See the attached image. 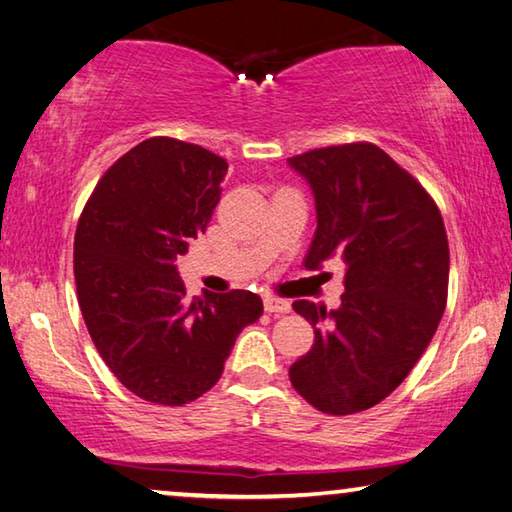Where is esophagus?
Instances as JSON below:
<instances>
[{
    "label": "esophagus",
    "mask_w": 512,
    "mask_h": 512,
    "mask_svg": "<svg viewBox=\"0 0 512 512\" xmlns=\"http://www.w3.org/2000/svg\"><path fill=\"white\" fill-rule=\"evenodd\" d=\"M264 309L268 314H289L291 311V302L284 298H275V296H266L264 298Z\"/></svg>",
    "instance_id": "34e87169"
}]
</instances>
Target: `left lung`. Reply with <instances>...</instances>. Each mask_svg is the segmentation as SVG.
<instances>
[{
  "label": "left lung",
  "instance_id": "8db88e82",
  "mask_svg": "<svg viewBox=\"0 0 512 512\" xmlns=\"http://www.w3.org/2000/svg\"><path fill=\"white\" fill-rule=\"evenodd\" d=\"M309 180L318 225L307 271L339 255L341 307L296 300L314 345L289 368L296 391L329 415L366 411L391 395L436 334L447 305L449 244L436 201L370 142L289 158Z\"/></svg>",
  "mask_w": 512,
  "mask_h": 512
}]
</instances>
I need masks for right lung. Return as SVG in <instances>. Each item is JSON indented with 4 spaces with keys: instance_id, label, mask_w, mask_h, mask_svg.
Segmentation results:
<instances>
[{
    "instance_id": "add662e5",
    "label": "right lung",
    "mask_w": 512,
    "mask_h": 512,
    "mask_svg": "<svg viewBox=\"0 0 512 512\" xmlns=\"http://www.w3.org/2000/svg\"><path fill=\"white\" fill-rule=\"evenodd\" d=\"M225 171L203 146L151 137L103 173L76 225L83 320L106 366L146 402L183 406L210 391L264 311L241 289L189 300L173 264L212 221Z\"/></svg>"
}]
</instances>
